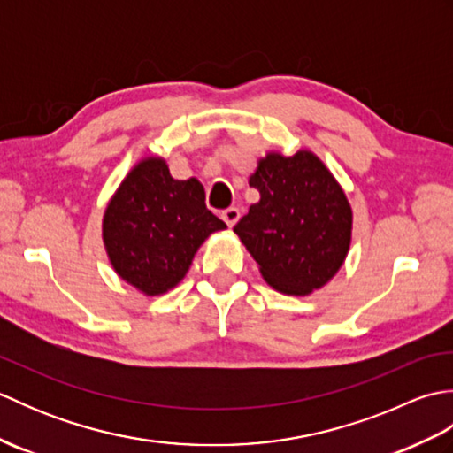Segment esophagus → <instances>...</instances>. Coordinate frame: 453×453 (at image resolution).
<instances>
[{"mask_svg":"<svg viewBox=\"0 0 453 453\" xmlns=\"http://www.w3.org/2000/svg\"><path fill=\"white\" fill-rule=\"evenodd\" d=\"M221 218H224V221L229 227H234L237 224V219H239V208L232 206V208L224 210V211H221Z\"/></svg>","mask_w":453,"mask_h":453,"instance_id":"esophagus-1","label":"esophagus"}]
</instances>
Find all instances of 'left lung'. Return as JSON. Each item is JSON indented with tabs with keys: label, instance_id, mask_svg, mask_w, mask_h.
Instances as JSON below:
<instances>
[{
	"label": "left lung",
	"instance_id": "1",
	"mask_svg": "<svg viewBox=\"0 0 453 453\" xmlns=\"http://www.w3.org/2000/svg\"><path fill=\"white\" fill-rule=\"evenodd\" d=\"M249 185L261 200L234 232L274 290L311 294L342 266L350 247L352 210L331 171L311 151L268 153Z\"/></svg>",
	"mask_w": 453,
	"mask_h": 453
}]
</instances>
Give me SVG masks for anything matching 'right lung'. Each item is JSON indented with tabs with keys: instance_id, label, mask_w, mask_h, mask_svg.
Segmentation results:
<instances>
[{
	"instance_id": "add662e5",
	"label": "right lung",
	"mask_w": 453,
	"mask_h": 453,
	"mask_svg": "<svg viewBox=\"0 0 453 453\" xmlns=\"http://www.w3.org/2000/svg\"><path fill=\"white\" fill-rule=\"evenodd\" d=\"M219 229L226 224L206 208L204 187L173 179L165 161L148 157L109 202L103 242L122 280L159 296L185 278L198 247Z\"/></svg>"
}]
</instances>
